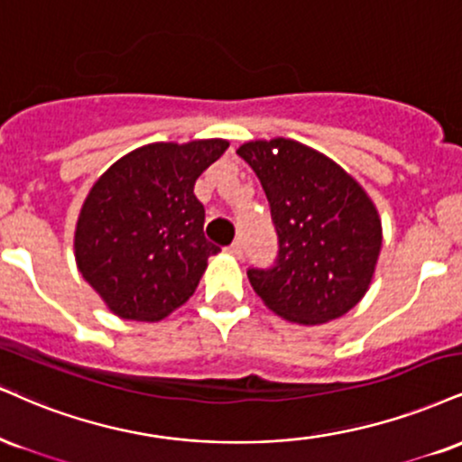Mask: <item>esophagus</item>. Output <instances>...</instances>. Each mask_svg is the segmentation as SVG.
<instances>
[{"label":"esophagus","instance_id":"1","mask_svg":"<svg viewBox=\"0 0 462 462\" xmlns=\"http://www.w3.org/2000/svg\"><path fill=\"white\" fill-rule=\"evenodd\" d=\"M226 252L235 255V258H241V255H243V245H241V241H235V243H232V245H227V247H226Z\"/></svg>","mask_w":462,"mask_h":462}]
</instances>
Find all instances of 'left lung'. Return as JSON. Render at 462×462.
Instances as JSON below:
<instances>
[{
	"mask_svg": "<svg viewBox=\"0 0 462 462\" xmlns=\"http://www.w3.org/2000/svg\"><path fill=\"white\" fill-rule=\"evenodd\" d=\"M236 154L255 171L277 232L269 269H249L255 294L282 319L319 325L361 301L381 252L372 199L325 154L277 137Z\"/></svg>",
	"mask_w": 462,
	"mask_h": 462,
	"instance_id": "1",
	"label": "left lung"
}]
</instances>
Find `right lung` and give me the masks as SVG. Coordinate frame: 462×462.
<instances>
[{
    "label": "right lung",
    "instance_id": "right-lung-1",
    "mask_svg": "<svg viewBox=\"0 0 462 462\" xmlns=\"http://www.w3.org/2000/svg\"><path fill=\"white\" fill-rule=\"evenodd\" d=\"M226 140L150 143L116 161L94 182L75 232L83 280L126 320H161L196 292L208 255L198 176Z\"/></svg>",
    "mask_w": 462,
    "mask_h": 462
}]
</instances>
